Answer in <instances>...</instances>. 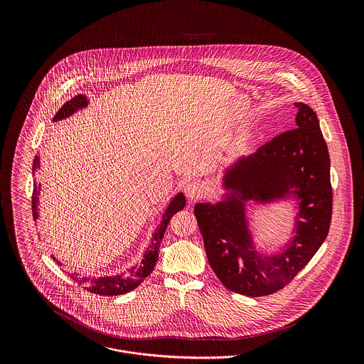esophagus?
<instances>
[{
  "label": "esophagus",
  "mask_w": 364,
  "mask_h": 364,
  "mask_svg": "<svg viewBox=\"0 0 364 364\" xmlns=\"http://www.w3.org/2000/svg\"><path fill=\"white\" fill-rule=\"evenodd\" d=\"M183 192H185V195H186V198L189 200H198V199H200L203 196L205 186L200 182H198V181H191V182H188L185 185Z\"/></svg>",
  "instance_id": "obj_1"
}]
</instances>
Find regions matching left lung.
Wrapping results in <instances>:
<instances>
[{
    "instance_id": "1",
    "label": "left lung",
    "mask_w": 364,
    "mask_h": 364,
    "mask_svg": "<svg viewBox=\"0 0 364 364\" xmlns=\"http://www.w3.org/2000/svg\"><path fill=\"white\" fill-rule=\"evenodd\" d=\"M297 127L276 136L225 169V193L217 203H198L195 215L208 263L231 291L262 297L282 290L325 241L332 217L329 153L309 105L296 102ZM296 198L295 235L276 255L256 250L246 202Z\"/></svg>"
}]
</instances>
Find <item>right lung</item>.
Masks as SVG:
<instances>
[{
    "label": "right lung",
    "mask_w": 364,
    "mask_h": 364,
    "mask_svg": "<svg viewBox=\"0 0 364 364\" xmlns=\"http://www.w3.org/2000/svg\"><path fill=\"white\" fill-rule=\"evenodd\" d=\"M88 106V100L85 95H77L74 98H71L70 101H67L65 104L60 107V110L54 114L53 122L65 119L71 114H74L75 112H78L80 109H84ZM41 168V156H35L33 159V165H32V172L35 175V172H38V169ZM41 185L36 186V182L33 183V195H32V211H33V220L36 221L39 218V211H38V205H39V195H41ZM186 205V198L185 195L176 193L171 203L168 205V208H165V213L162 214V220L158 224V227L153 234L151 238V244L147 248L144 258L140 260L136 266H133L132 269H129L127 272H122L117 273L114 276H80L78 273H70L67 272V274L77 282L78 284L84 286V289H87L90 293H95L100 296H117V294H124L133 289H136L139 284H141V282L153 272L154 266H156L158 255H159V247H161V241L164 237V232L169 224V220L172 218V215L178 211H181ZM53 260L57 262V264L61 266V263L52 257Z\"/></svg>",
    "instance_id": "1"
}]
</instances>
